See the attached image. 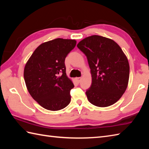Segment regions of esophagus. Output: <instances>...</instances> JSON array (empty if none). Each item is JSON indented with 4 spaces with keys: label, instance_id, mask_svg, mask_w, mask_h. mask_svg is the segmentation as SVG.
I'll list each match as a JSON object with an SVG mask.
<instances>
[{
    "label": "esophagus",
    "instance_id": "34e87169",
    "mask_svg": "<svg viewBox=\"0 0 149 149\" xmlns=\"http://www.w3.org/2000/svg\"><path fill=\"white\" fill-rule=\"evenodd\" d=\"M75 81H76L77 83H79L81 81V77H76L75 78Z\"/></svg>",
    "mask_w": 149,
    "mask_h": 149
}]
</instances>
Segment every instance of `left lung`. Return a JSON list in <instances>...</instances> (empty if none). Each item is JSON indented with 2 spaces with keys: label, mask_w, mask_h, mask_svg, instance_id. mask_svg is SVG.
<instances>
[{
  "label": "left lung",
  "mask_w": 149,
  "mask_h": 149,
  "mask_svg": "<svg viewBox=\"0 0 149 149\" xmlns=\"http://www.w3.org/2000/svg\"><path fill=\"white\" fill-rule=\"evenodd\" d=\"M77 46L86 55L91 69V86L86 91L88 100L102 107L116 103L127 88V56L115 41L99 35L85 38Z\"/></svg>",
  "instance_id": "left-lung-1"
}]
</instances>
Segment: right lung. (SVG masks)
Returning a JSON list of instances; mask_svg holds the SVG:
<instances>
[{
  "label": "right lung",
  "mask_w": 149,
  "mask_h": 149,
  "mask_svg": "<svg viewBox=\"0 0 149 149\" xmlns=\"http://www.w3.org/2000/svg\"><path fill=\"white\" fill-rule=\"evenodd\" d=\"M76 43L63 38L44 42L27 61L24 77L27 90L43 108L58 111L70 102V92L74 85L66 75L65 60Z\"/></svg>",
  "instance_id": "1"
}]
</instances>
